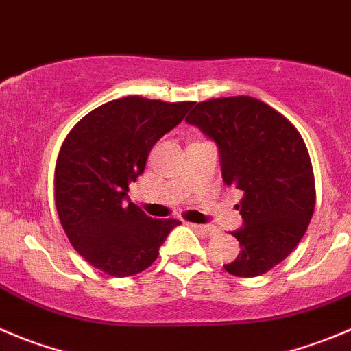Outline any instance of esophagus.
<instances>
[{"mask_svg":"<svg viewBox=\"0 0 351 351\" xmlns=\"http://www.w3.org/2000/svg\"><path fill=\"white\" fill-rule=\"evenodd\" d=\"M191 227L194 228L195 232H202V234L206 235H213L218 232V228L213 227V225H199V223H191Z\"/></svg>","mask_w":351,"mask_h":351,"instance_id":"34e87169","label":"esophagus"}]
</instances>
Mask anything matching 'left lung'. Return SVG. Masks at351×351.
I'll use <instances>...</instances> for the list:
<instances>
[{"instance_id": "obj_1", "label": "left lung", "mask_w": 351, "mask_h": 351, "mask_svg": "<svg viewBox=\"0 0 351 351\" xmlns=\"http://www.w3.org/2000/svg\"><path fill=\"white\" fill-rule=\"evenodd\" d=\"M185 121L215 140L223 182L244 192V227L232 232L241 253L225 270L235 277L271 270L293 253L315 209L312 160L300 131L245 95L199 101Z\"/></svg>"}]
</instances>
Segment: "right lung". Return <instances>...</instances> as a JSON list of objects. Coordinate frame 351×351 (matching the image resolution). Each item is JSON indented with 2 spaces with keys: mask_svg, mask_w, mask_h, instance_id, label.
<instances>
[{
  "mask_svg": "<svg viewBox=\"0 0 351 351\" xmlns=\"http://www.w3.org/2000/svg\"><path fill=\"white\" fill-rule=\"evenodd\" d=\"M192 106L117 98L86 114L65 136L55 166V206L72 247L98 270L112 277L140 274L180 225L175 218H150L126 199L157 140Z\"/></svg>",
  "mask_w": 351,
  "mask_h": 351,
  "instance_id": "1",
  "label": "right lung"
}]
</instances>
